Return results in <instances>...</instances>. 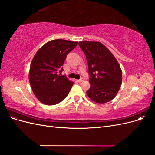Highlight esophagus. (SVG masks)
Here are the masks:
<instances>
[{"mask_svg":"<svg viewBox=\"0 0 155 155\" xmlns=\"http://www.w3.org/2000/svg\"><path fill=\"white\" fill-rule=\"evenodd\" d=\"M83 80H84V79H83V78H81L80 79H79V80H78V81H79V83H81V82L83 81Z\"/></svg>","mask_w":155,"mask_h":155,"instance_id":"34e87169","label":"esophagus"}]
</instances>
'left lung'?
I'll use <instances>...</instances> for the list:
<instances>
[{
  "instance_id": "8db88e82",
  "label": "left lung",
  "mask_w": 155,
  "mask_h": 155,
  "mask_svg": "<svg viewBox=\"0 0 155 155\" xmlns=\"http://www.w3.org/2000/svg\"><path fill=\"white\" fill-rule=\"evenodd\" d=\"M79 45L86 55L90 75L89 98L97 104L113 100L122 81V72L110 50L100 42L81 41Z\"/></svg>"
}]
</instances>
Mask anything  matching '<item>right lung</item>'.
I'll use <instances>...</instances> for the list:
<instances>
[{"label":"right lung","instance_id":"1","mask_svg":"<svg viewBox=\"0 0 155 155\" xmlns=\"http://www.w3.org/2000/svg\"><path fill=\"white\" fill-rule=\"evenodd\" d=\"M78 43L52 40L41 46L35 54L30 64L29 81L34 95L43 104H58L68 94L74 82L61 76L62 66L68 54Z\"/></svg>","mask_w":155,"mask_h":155}]
</instances>
